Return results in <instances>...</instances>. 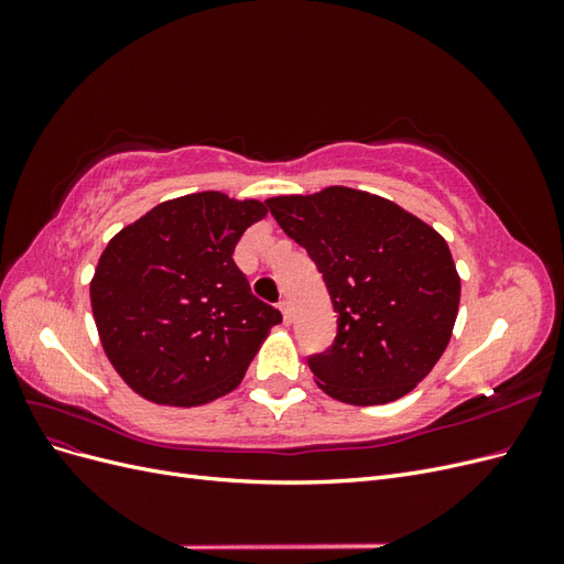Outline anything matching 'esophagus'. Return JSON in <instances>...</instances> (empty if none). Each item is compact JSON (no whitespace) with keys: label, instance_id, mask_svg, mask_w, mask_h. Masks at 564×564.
Listing matches in <instances>:
<instances>
[{"label":"esophagus","instance_id":"obj_1","mask_svg":"<svg viewBox=\"0 0 564 564\" xmlns=\"http://www.w3.org/2000/svg\"><path fill=\"white\" fill-rule=\"evenodd\" d=\"M280 311H282V317H284L286 324L292 322V303H289V301H280Z\"/></svg>","mask_w":564,"mask_h":564}]
</instances>
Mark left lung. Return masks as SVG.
<instances>
[{
    "instance_id": "8db88e82",
    "label": "left lung",
    "mask_w": 564,
    "mask_h": 564,
    "mask_svg": "<svg viewBox=\"0 0 564 564\" xmlns=\"http://www.w3.org/2000/svg\"><path fill=\"white\" fill-rule=\"evenodd\" d=\"M265 204L308 251L338 313L334 346L308 360L315 383L355 406L412 392L449 346L458 313L445 237L395 202L346 185Z\"/></svg>"
}]
</instances>
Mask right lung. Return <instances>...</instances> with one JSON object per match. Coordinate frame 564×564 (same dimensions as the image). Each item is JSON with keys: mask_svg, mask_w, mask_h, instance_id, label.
I'll return each mask as SVG.
<instances>
[{"mask_svg": "<svg viewBox=\"0 0 564 564\" xmlns=\"http://www.w3.org/2000/svg\"><path fill=\"white\" fill-rule=\"evenodd\" d=\"M268 209L207 191L166 199L119 230L91 278L100 346L141 398L199 406L242 383L278 308L251 294L232 251Z\"/></svg>", "mask_w": 564, "mask_h": 564, "instance_id": "1", "label": "right lung"}]
</instances>
